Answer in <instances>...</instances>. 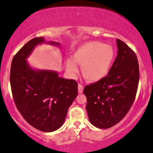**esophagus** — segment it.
Masks as SVG:
<instances>
[{"mask_svg": "<svg viewBox=\"0 0 153 153\" xmlns=\"http://www.w3.org/2000/svg\"><path fill=\"white\" fill-rule=\"evenodd\" d=\"M83 91V86L81 84H78V93L82 94Z\"/></svg>", "mask_w": 153, "mask_h": 153, "instance_id": "obj_1", "label": "esophagus"}]
</instances>
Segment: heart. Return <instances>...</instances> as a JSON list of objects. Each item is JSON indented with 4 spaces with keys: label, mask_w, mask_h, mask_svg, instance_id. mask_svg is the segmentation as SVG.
Returning a JSON list of instances; mask_svg holds the SVG:
<instances>
[{
    "label": "heart",
    "mask_w": 153,
    "mask_h": 153,
    "mask_svg": "<svg viewBox=\"0 0 153 153\" xmlns=\"http://www.w3.org/2000/svg\"><path fill=\"white\" fill-rule=\"evenodd\" d=\"M115 58V51L110 45L100 42H89L75 50L73 59H68L65 65L72 77L78 71L77 64L82 65L83 76L91 82L102 80L109 73Z\"/></svg>",
    "instance_id": "b5f03b06"
}]
</instances>
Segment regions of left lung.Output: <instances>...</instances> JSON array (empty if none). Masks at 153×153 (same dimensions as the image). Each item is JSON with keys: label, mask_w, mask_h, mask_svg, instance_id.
I'll use <instances>...</instances> for the list:
<instances>
[{"label": "left lung", "mask_w": 153, "mask_h": 153, "mask_svg": "<svg viewBox=\"0 0 153 153\" xmlns=\"http://www.w3.org/2000/svg\"><path fill=\"white\" fill-rule=\"evenodd\" d=\"M117 56L105 78L85 87L86 110L90 123L109 128L127 114L136 98L139 65L135 52L117 39Z\"/></svg>", "instance_id": "1"}]
</instances>
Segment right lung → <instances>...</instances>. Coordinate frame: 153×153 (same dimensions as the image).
Wrapping results in <instances>:
<instances>
[{"mask_svg": "<svg viewBox=\"0 0 153 153\" xmlns=\"http://www.w3.org/2000/svg\"><path fill=\"white\" fill-rule=\"evenodd\" d=\"M43 43L60 46L35 37L22 46L13 57L10 68L11 90L17 109L25 121L43 132L62 126L68 110L78 95V83L59 77L54 71L33 69L27 59L35 46Z\"/></svg>", "mask_w": 153, "mask_h": 153, "instance_id": "1", "label": "right lung"}]
</instances>
